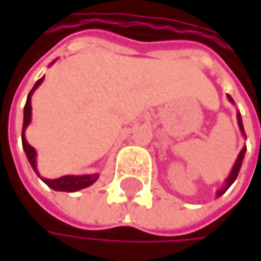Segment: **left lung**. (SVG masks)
I'll use <instances>...</instances> for the list:
<instances>
[{"label":"left lung","instance_id":"1","mask_svg":"<svg viewBox=\"0 0 261 261\" xmlns=\"http://www.w3.org/2000/svg\"><path fill=\"white\" fill-rule=\"evenodd\" d=\"M228 99L230 101H233L231 99V96H228ZM237 122H239V127H240V130H242V133L245 134V130H243V124H242V118H240V113H237ZM245 152H246V148H243L240 152H239V157H237V160H236L234 166H233V171H231V174H230V177L227 178V182H225V186H224V189H221L219 192H218V195L221 196L233 182H234V180L237 178V175H239V171H240V166H242V160H243V155H245Z\"/></svg>","mask_w":261,"mask_h":261}]
</instances>
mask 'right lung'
I'll return each mask as SVG.
<instances>
[{
    "label": "right lung",
    "instance_id": "add662e5",
    "mask_svg": "<svg viewBox=\"0 0 261 261\" xmlns=\"http://www.w3.org/2000/svg\"><path fill=\"white\" fill-rule=\"evenodd\" d=\"M42 81H43V77L36 81L34 87H33V89L30 90V93H28L25 107H24V125H22V146H24L27 159H28L31 168L36 171V174H37V169H36V151H34V148H33L31 145H28V142H27L25 137H24V131H25L27 125H28L30 121H31V101H30L31 93L36 90V87H37ZM96 178H98V174H93V175H80V177H75V175H66V177H60V178H56V180H48V178H42V180L46 182L51 189H54V190L75 192V190L84 189V187L93 184V182L96 181Z\"/></svg>",
    "mask_w": 261,
    "mask_h": 261
}]
</instances>
